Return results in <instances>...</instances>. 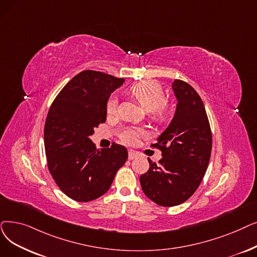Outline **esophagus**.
I'll return each mask as SVG.
<instances>
[{"label":"esophagus","instance_id":"obj_1","mask_svg":"<svg viewBox=\"0 0 257 257\" xmlns=\"http://www.w3.org/2000/svg\"><path fill=\"white\" fill-rule=\"evenodd\" d=\"M138 158V154L136 153V152H133V151H129L128 152V159L131 161V160H135V159H137Z\"/></svg>","mask_w":257,"mask_h":257}]
</instances>
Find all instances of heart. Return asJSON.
Wrapping results in <instances>:
<instances>
[{
    "label": "heart",
    "instance_id": "b5f03b06",
    "mask_svg": "<svg viewBox=\"0 0 257 257\" xmlns=\"http://www.w3.org/2000/svg\"><path fill=\"white\" fill-rule=\"evenodd\" d=\"M129 91L147 112L155 111V112H158L159 116L166 115L164 105L166 104L167 98L164 89L159 84L153 82H140L132 85ZM106 110L109 115L115 114L116 101L114 98H110L107 102ZM144 135L145 132L140 128L128 127L120 131L119 138L126 145H135Z\"/></svg>",
    "mask_w": 257,
    "mask_h": 257
}]
</instances>
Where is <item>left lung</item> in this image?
<instances>
[{"label": "left lung", "instance_id": "1", "mask_svg": "<svg viewBox=\"0 0 257 257\" xmlns=\"http://www.w3.org/2000/svg\"><path fill=\"white\" fill-rule=\"evenodd\" d=\"M177 99L174 116L158 142L159 165L148 159L149 170L140 177L144 193L163 207H173L190 197L203 181L212 149V135L202 98L194 88L174 80Z\"/></svg>", "mask_w": 257, "mask_h": 257}]
</instances>
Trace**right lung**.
<instances>
[{
  "label": "right lung",
  "instance_id": "add662e5",
  "mask_svg": "<svg viewBox=\"0 0 257 257\" xmlns=\"http://www.w3.org/2000/svg\"><path fill=\"white\" fill-rule=\"evenodd\" d=\"M124 82L84 70L65 85L49 109L44 129L48 169L61 190L76 202L105 194L128 159L121 145L96 149L90 140L94 128L106 121L110 94Z\"/></svg>",
  "mask_w": 257,
  "mask_h": 257
}]
</instances>
